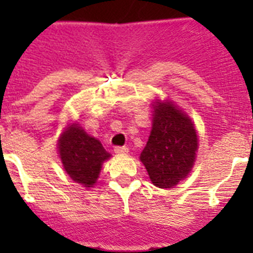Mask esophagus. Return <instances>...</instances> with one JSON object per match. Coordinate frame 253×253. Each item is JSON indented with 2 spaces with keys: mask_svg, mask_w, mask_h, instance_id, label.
<instances>
[{
  "mask_svg": "<svg viewBox=\"0 0 253 253\" xmlns=\"http://www.w3.org/2000/svg\"><path fill=\"white\" fill-rule=\"evenodd\" d=\"M114 152L118 155H126L128 154V148L127 147H115Z\"/></svg>",
  "mask_w": 253,
  "mask_h": 253,
  "instance_id": "esophagus-1",
  "label": "esophagus"
}]
</instances>
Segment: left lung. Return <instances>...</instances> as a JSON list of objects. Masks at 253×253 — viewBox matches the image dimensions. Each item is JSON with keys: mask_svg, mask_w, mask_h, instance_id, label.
<instances>
[{"mask_svg": "<svg viewBox=\"0 0 253 253\" xmlns=\"http://www.w3.org/2000/svg\"><path fill=\"white\" fill-rule=\"evenodd\" d=\"M154 123L140 160L158 188H173L188 176L198 148L194 125L170 102L155 105Z\"/></svg>", "mask_w": 253, "mask_h": 253, "instance_id": "obj_1", "label": "left lung"}]
</instances>
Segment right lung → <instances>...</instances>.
I'll list each match as a JSON object with an SVG mask.
<instances>
[{
    "label": "right lung",
    "mask_w": 253,
    "mask_h": 253,
    "mask_svg": "<svg viewBox=\"0 0 253 253\" xmlns=\"http://www.w3.org/2000/svg\"><path fill=\"white\" fill-rule=\"evenodd\" d=\"M59 154L65 172L85 188L95 184L102 163L110 158L102 144L89 136L79 125H73L63 132L59 140Z\"/></svg>",
    "instance_id": "1"
}]
</instances>
